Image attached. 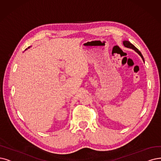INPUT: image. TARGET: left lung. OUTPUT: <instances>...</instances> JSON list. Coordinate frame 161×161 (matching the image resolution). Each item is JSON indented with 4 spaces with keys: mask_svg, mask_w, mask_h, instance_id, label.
I'll list each match as a JSON object with an SVG mask.
<instances>
[{
    "mask_svg": "<svg viewBox=\"0 0 161 161\" xmlns=\"http://www.w3.org/2000/svg\"><path fill=\"white\" fill-rule=\"evenodd\" d=\"M123 43H124V46H125V47H127V48L132 49H133V50L136 51V52H137V53H138V54L141 57V58H142V59H143V61H144V58H143V57L142 54H141V53L140 52V51H139V49H138L137 48H136V47H135L132 43H131L130 42H128V41H124Z\"/></svg>",
    "mask_w": 161,
    "mask_h": 161,
    "instance_id": "obj_1",
    "label": "left lung"
}]
</instances>
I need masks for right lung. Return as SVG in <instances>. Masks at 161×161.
I'll return each instance as SVG.
<instances>
[{"label": "right lung", "instance_id": "1", "mask_svg": "<svg viewBox=\"0 0 161 161\" xmlns=\"http://www.w3.org/2000/svg\"><path fill=\"white\" fill-rule=\"evenodd\" d=\"M28 48H29V47H28ZM25 50H26V49H25Z\"/></svg>", "mask_w": 161, "mask_h": 161}]
</instances>
